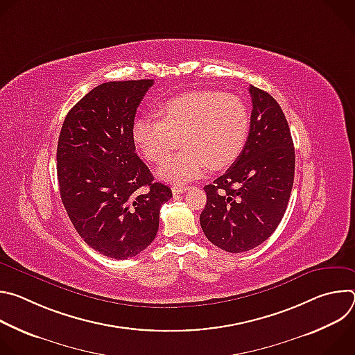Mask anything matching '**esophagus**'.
Segmentation results:
<instances>
[{"label": "esophagus", "mask_w": 355, "mask_h": 355, "mask_svg": "<svg viewBox=\"0 0 355 355\" xmlns=\"http://www.w3.org/2000/svg\"><path fill=\"white\" fill-rule=\"evenodd\" d=\"M191 187H188V185H174L173 187V193L174 195H178V193H184L185 191H188Z\"/></svg>", "instance_id": "1"}]
</instances>
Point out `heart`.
<instances>
[{
    "instance_id": "b5f03b06",
    "label": "heart",
    "mask_w": 355,
    "mask_h": 355,
    "mask_svg": "<svg viewBox=\"0 0 355 355\" xmlns=\"http://www.w3.org/2000/svg\"><path fill=\"white\" fill-rule=\"evenodd\" d=\"M156 116L137 118L132 139L141 156L159 163L178 145L184 150L164 160L160 180L184 184L212 170L230 167L241 155L250 132V114L243 99L215 89L189 91L157 105Z\"/></svg>"
}]
</instances>
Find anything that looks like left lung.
Masks as SVG:
<instances>
[{
	"instance_id": "obj_1",
	"label": "left lung",
	"mask_w": 355,
	"mask_h": 355,
	"mask_svg": "<svg viewBox=\"0 0 355 355\" xmlns=\"http://www.w3.org/2000/svg\"><path fill=\"white\" fill-rule=\"evenodd\" d=\"M251 119L245 146L230 168L205 185L200 227L227 252L264 243L286 211L295 175V148L285 115L266 91L250 87Z\"/></svg>"
}]
</instances>
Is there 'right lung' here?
<instances>
[{
	"mask_svg": "<svg viewBox=\"0 0 355 355\" xmlns=\"http://www.w3.org/2000/svg\"><path fill=\"white\" fill-rule=\"evenodd\" d=\"M153 80L104 83L67 114L58 143L62 202L80 237L115 260L155 240L171 188L155 182L140 160L132 125Z\"/></svg>",
	"mask_w": 355,
	"mask_h": 355,
	"instance_id": "add662e5",
	"label": "right lung"
}]
</instances>
